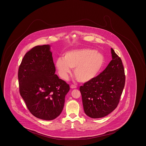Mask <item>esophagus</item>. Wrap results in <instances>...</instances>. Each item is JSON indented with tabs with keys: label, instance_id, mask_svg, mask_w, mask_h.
<instances>
[{
	"label": "esophagus",
	"instance_id": "1",
	"mask_svg": "<svg viewBox=\"0 0 146 146\" xmlns=\"http://www.w3.org/2000/svg\"><path fill=\"white\" fill-rule=\"evenodd\" d=\"M70 88H72V89H74V88H76L77 87L76 86L74 85V84H71V85L70 86Z\"/></svg>",
	"mask_w": 146,
	"mask_h": 146
}]
</instances>
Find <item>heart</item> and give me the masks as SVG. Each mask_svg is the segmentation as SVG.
<instances>
[{
	"mask_svg": "<svg viewBox=\"0 0 146 146\" xmlns=\"http://www.w3.org/2000/svg\"><path fill=\"white\" fill-rule=\"evenodd\" d=\"M105 62L104 55L93 49L83 48L71 50L65 53L64 58L55 61V67L62 79L67 80L74 69V74L77 81L85 83L97 76Z\"/></svg>",
	"mask_w": 146,
	"mask_h": 146,
	"instance_id": "obj_1",
	"label": "heart"
}]
</instances>
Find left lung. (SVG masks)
I'll list each match as a JSON object with an SVG mask.
<instances>
[{
  "label": "left lung",
  "instance_id": "left-lung-1",
  "mask_svg": "<svg viewBox=\"0 0 146 146\" xmlns=\"http://www.w3.org/2000/svg\"><path fill=\"white\" fill-rule=\"evenodd\" d=\"M111 51L112 60L106 69L80 88L84 113L93 119L103 117L115 110L125 86L121 59L113 48Z\"/></svg>",
  "mask_w": 146,
  "mask_h": 146
}]
</instances>
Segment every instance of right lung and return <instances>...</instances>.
<instances>
[{"label": "right lung", "instance_id": "add662e5", "mask_svg": "<svg viewBox=\"0 0 146 146\" xmlns=\"http://www.w3.org/2000/svg\"><path fill=\"white\" fill-rule=\"evenodd\" d=\"M50 46L33 47L25 55L18 71L20 93L31 114L52 120L61 114L69 85L55 74Z\"/></svg>", "mask_w": 146, "mask_h": 146}]
</instances>
